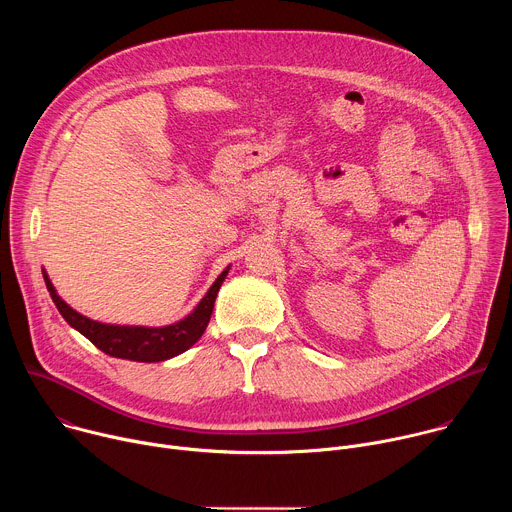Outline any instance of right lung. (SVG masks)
<instances>
[{
    "label": "right lung",
    "instance_id": "right-lung-1",
    "mask_svg": "<svg viewBox=\"0 0 512 512\" xmlns=\"http://www.w3.org/2000/svg\"><path fill=\"white\" fill-rule=\"evenodd\" d=\"M231 267H227L216 281L206 291V296L198 302V306L182 320L168 324V326H121V324H105L91 320L77 310H72L58 294L48 279V273L42 271L46 287L50 291V298L56 304L60 316L79 330L85 338H89L99 350L109 356L135 360V362H162L186 352L190 346L198 342L204 334L218 289L227 279Z\"/></svg>",
    "mask_w": 512,
    "mask_h": 512
}]
</instances>
